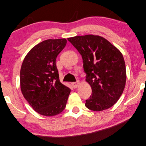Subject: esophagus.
<instances>
[{
	"label": "esophagus",
	"mask_w": 146,
	"mask_h": 146,
	"mask_svg": "<svg viewBox=\"0 0 146 146\" xmlns=\"http://www.w3.org/2000/svg\"><path fill=\"white\" fill-rule=\"evenodd\" d=\"M80 82H79V81H78V82H73V83H72V86H73L74 88H78L79 86H80Z\"/></svg>",
	"instance_id": "34e87169"
}]
</instances>
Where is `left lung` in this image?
Wrapping results in <instances>:
<instances>
[{
    "label": "left lung",
    "mask_w": 146,
    "mask_h": 146,
    "mask_svg": "<svg viewBox=\"0 0 146 146\" xmlns=\"http://www.w3.org/2000/svg\"><path fill=\"white\" fill-rule=\"evenodd\" d=\"M68 41L82 55L86 81L92 88L86 107L95 111L110 108L120 99L126 84V65L120 51L99 35L75 36Z\"/></svg>",
    "instance_id": "obj_1"
}]
</instances>
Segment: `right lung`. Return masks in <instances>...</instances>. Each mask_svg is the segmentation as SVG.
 <instances>
[{"instance_id": "right-lung-1", "label": "right lung", "mask_w": 146, "mask_h": 146, "mask_svg": "<svg viewBox=\"0 0 146 146\" xmlns=\"http://www.w3.org/2000/svg\"><path fill=\"white\" fill-rule=\"evenodd\" d=\"M66 38L47 39L26 54L20 70V88L38 113L54 116L65 108L71 90L59 80L56 59L66 44Z\"/></svg>"}]
</instances>
